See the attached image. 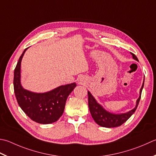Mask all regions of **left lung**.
I'll return each mask as SVG.
<instances>
[{
	"mask_svg": "<svg viewBox=\"0 0 156 156\" xmlns=\"http://www.w3.org/2000/svg\"><path fill=\"white\" fill-rule=\"evenodd\" d=\"M132 55L133 58L135 60L139 62L138 59L135 54L130 53ZM145 78L143 80L142 87L140 89L139 97L136 101V105L135 108L127 112L126 113H122V114H114V113L109 112L107 111L105 109L103 108L101 105L97 101L94 97L92 95L89 91H88V108L92 115L93 120L95 122L99 125V126L105 128H114L121 126L124 124L129 118L132 115L137 108L139 105L140 99H141V92L144 87Z\"/></svg>",
	"mask_w": 156,
	"mask_h": 156,
	"instance_id": "8db88e82",
	"label": "left lung"
}]
</instances>
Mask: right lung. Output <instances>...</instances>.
Segmentation results:
<instances>
[{"label":"right lung","mask_w":156,"mask_h":156,"mask_svg":"<svg viewBox=\"0 0 156 156\" xmlns=\"http://www.w3.org/2000/svg\"><path fill=\"white\" fill-rule=\"evenodd\" d=\"M23 51L14 70V93L18 104L31 120L42 124L53 123L62 116L69 94L76 87V82L58 87L45 93L26 90L21 84V63Z\"/></svg>","instance_id":"1"}]
</instances>
